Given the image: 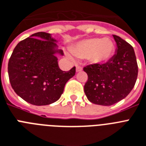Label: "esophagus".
<instances>
[{
    "label": "esophagus",
    "mask_w": 146,
    "mask_h": 146,
    "mask_svg": "<svg viewBox=\"0 0 146 146\" xmlns=\"http://www.w3.org/2000/svg\"><path fill=\"white\" fill-rule=\"evenodd\" d=\"M82 70H83V68L80 67V66H77V67H76V72H81Z\"/></svg>",
    "instance_id": "34e87169"
}]
</instances>
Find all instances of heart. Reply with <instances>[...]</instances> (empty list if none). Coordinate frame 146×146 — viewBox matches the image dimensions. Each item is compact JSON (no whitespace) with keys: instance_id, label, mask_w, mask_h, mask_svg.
Returning a JSON list of instances; mask_svg holds the SVG:
<instances>
[{"instance_id":"obj_1","label":"heart","mask_w":146,"mask_h":146,"mask_svg":"<svg viewBox=\"0 0 146 146\" xmlns=\"http://www.w3.org/2000/svg\"><path fill=\"white\" fill-rule=\"evenodd\" d=\"M115 47L111 39L92 38L78 42L71 51L78 58L86 59L92 63H104L111 59Z\"/></svg>"}]
</instances>
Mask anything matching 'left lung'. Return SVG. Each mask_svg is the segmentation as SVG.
I'll list each match as a JSON object with an SVG mask.
<instances>
[{"label": "left lung", "mask_w": 146, "mask_h": 146, "mask_svg": "<svg viewBox=\"0 0 146 146\" xmlns=\"http://www.w3.org/2000/svg\"><path fill=\"white\" fill-rule=\"evenodd\" d=\"M117 48L114 56L104 64L84 68L88 75L84 92L96 104L110 106L125 98L137 81L138 66L133 47L118 36L113 35Z\"/></svg>", "instance_id": "left-lung-1"}]
</instances>
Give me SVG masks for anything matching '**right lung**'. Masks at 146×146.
I'll return each instance as SVG.
<instances>
[{"label": "right lung", "instance_id": "right-lung-1", "mask_svg": "<svg viewBox=\"0 0 146 146\" xmlns=\"http://www.w3.org/2000/svg\"><path fill=\"white\" fill-rule=\"evenodd\" d=\"M51 34L36 33L21 41L13 50L8 63L11 86L25 102L36 106L56 102L66 84L75 74L59 68L56 54L63 55Z\"/></svg>", "mask_w": 146, "mask_h": 146}]
</instances>
